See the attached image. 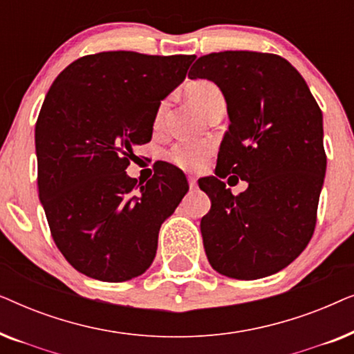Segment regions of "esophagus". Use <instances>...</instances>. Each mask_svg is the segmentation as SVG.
Listing matches in <instances>:
<instances>
[{
    "label": "esophagus",
    "mask_w": 354,
    "mask_h": 354,
    "mask_svg": "<svg viewBox=\"0 0 354 354\" xmlns=\"http://www.w3.org/2000/svg\"><path fill=\"white\" fill-rule=\"evenodd\" d=\"M188 185H190L192 190H195V188L198 187V183H196V178H195V177H188Z\"/></svg>",
    "instance_id": "34e87169"
}]
</instances>
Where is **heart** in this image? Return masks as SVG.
<instances>
[{
	"label": "heart",
	"mask_w": 354,
	"mask_h": 354,
	"mask_svg": "<svg viewBox=\"0 0 354 354\" xmlns=\"http://www.w3.org/2000/svg\"><path fill=\"white\" fill-rule=\"evenodd\" d=\"M187 96L203 114L211 108V104L216 100L222 98V91L216 84L209 80H195L187 85ZM167 101H162L158 106L156 114H154V125H161L164 115H166ZM211 153V145L205 142H192L182 143L172 148L171 159L177 164L178 167L185 171H196L200 169Z\"/></svg>",
	"instance_id": "1"
}]
</instances>
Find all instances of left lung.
I'll use <instances>...</instances> for the list:
<instances>
[{
	"label": "left lung",
	"mask_w": 354,
	"mask_h": 354,
	"mask_svg": "<svg viewBox=\"0 0 354 354\" xmlns=\"http://www.w3.org/2000/svg\"><path fill=\"white\" fill-rule=\"evenodd\" d=\"M188 77L219 86L230 120L216 176L198 180L211 198L200 225L207 261L232 279L268 277L314 234L327 167L322 111L301 74L270 53H211ZM229 173L249 182L236 197L220 180Z\"/></svg>",
	"instance_id": "left-lung-1"
}]
</instances>
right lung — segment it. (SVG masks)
<instances>
[{"instance_id": "right-lung-1", "label": "right lung", "mask_w": 354, "mask_h": 354, "mask_svg": "<svg viewBox=\"0 0 354 354\" xmlns=\"http://www.w3.org/2000/svg\"><path fill=\"white\" fill-rule=\"evenodd\" d=\"M196 56L106 51L66 67L35 125L38 195L53 240L72 268L125 282L151 266L162 222L188 192L169 162L137 183L125 169L148 143L161 101Z\"/></svg>"}]
</instances>
